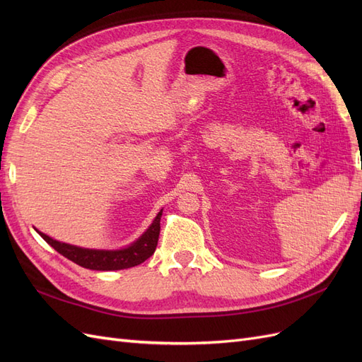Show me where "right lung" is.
<instances>
[{
	"label": "right lung",
	"mask_w": 362,
	"mask_h": 362,
	"mask_svg": "<svg viewBox=\"0 0 362 362\" xmlns=\"http://www.w3.org/2000/svg\"><path fill=\"white\" fill-rule=\"evenodd\" d=\"M161 213L163 210L157 214V217L152 221L151 226L136 240L134 243H131L129 246L124 249H117V250L78 247L74 245L57 242V240H54L47 234L37 231V229L36 231L51 247L56 249L63 257L74 261L75 264H78L84 269H90V270H120V269H129V267L139 266L154 254L158 243V235H160Z\"/></svg>",
	"instance_id": "add662e5"
}]
</instances>
